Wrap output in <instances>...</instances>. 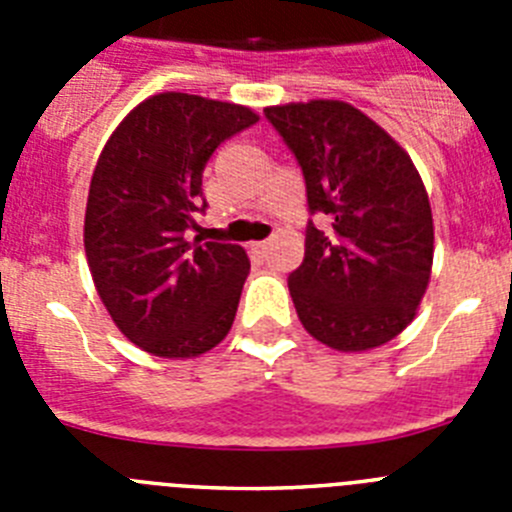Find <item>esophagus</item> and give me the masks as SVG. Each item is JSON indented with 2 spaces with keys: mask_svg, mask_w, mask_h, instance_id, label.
I'll return each instance as SVG.
<instances>
[{
  "mask_svg": "<svg viewBox=\"0 0 512 512\" xmlns=\"http://www.w3.org/2000/svg\"><path fill=\"white\" fill-rule=\"evenodd\" d=\"M271 248V241H259V243H251V253L253 256H264L266 251Z\"/></svg>",
  "mask_w": 512,
  "mask_h": 512,
  "instance_id": "1",
  "label": "esophagus"
}]
</instances>
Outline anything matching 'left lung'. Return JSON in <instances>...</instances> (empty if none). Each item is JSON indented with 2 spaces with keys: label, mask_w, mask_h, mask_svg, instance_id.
<instances>
[{
  "label": "left lung",
  "mask_w": 512,
  "mask_h": 512,
  "mask_svg": "<svg viewBox=\"0 0 512 512\" xmlns=\"http://www.w3.org/2000/svg\"><path fill=\"white\" fill-rule=\"evenodd\" d=\"M295 153L310 212L305 261L289 274L297 318L336 351L384 346L413 323L433 266L428 192L405 148L341 99L266 107Z\"/></svg>",
  "instance_id": "obj_1"
}]
</instances>
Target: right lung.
I'll return each instance as SVG.
<instances>
[{
	"mask_svg": "<svg viewBox=\"0 0 512 512\" xmlns=\"http://www.w3.org/2000/svg\"><path fill=\"white\" fill-rule=\"evenodd\" d=\"M251 107L184 92L143 99L104 143L89 184L84 251L94 287L130 343L194 359L228 336L251 261L205 238L202 171L215 148L251 128Z\"/></svg>",
	"mask_w": 512,
	"mask_h": 512,
	"instance_id": "obj_1",
	"label": "right lung"
}]
</instances>
